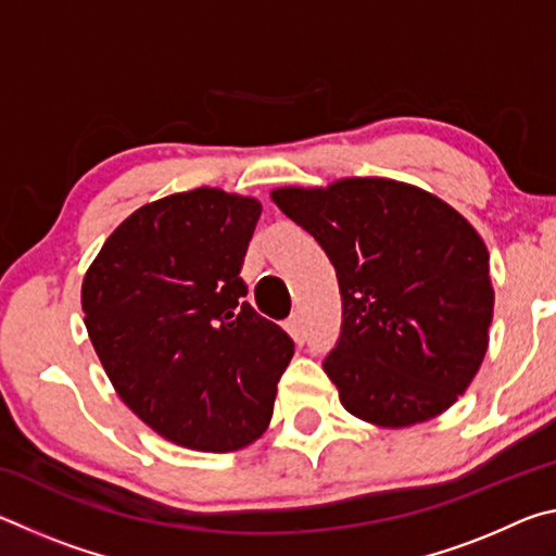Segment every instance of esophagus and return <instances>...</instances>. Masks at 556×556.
<instances>
[{
	"label": "esophagus",
	"mask_w": 556,
	"mask_h": 556,
	"mask_svg": "<svg viewBox=\"0 0 556 556\" xmlns=\"http://www.w3.org/2000/svg\"><path fill=\"white\" fill-rule=\"evenodd\" d=\"M287 331L291 333V338H296L299 343L304 341V318H301V314H291L287 318Z\"/></svg>",
	"instance_id": "esophagus-1"
}]
</instances>
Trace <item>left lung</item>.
<instances>
[{
	"label": "left lung",
	"mask_w": 556,
	"mask_h": 556,
	"mask_svg": "<svg viewBox=\"0 0 556 556\" xmlns=\"http://www.w3.org/2000/svg\"><path fill=\"white\" fill-rule=\"evenodd\" d=\"M331 260L343 301L324 361L353 417L404 429L444 414L488 351V248L456 208L392 178H338L269 193Z\"/></svg>",
	"instance_id": "8db88e82"
}]
</instances>
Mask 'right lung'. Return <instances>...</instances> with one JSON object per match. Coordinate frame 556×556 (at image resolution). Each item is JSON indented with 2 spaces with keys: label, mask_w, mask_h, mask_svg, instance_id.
Wrapping results in <instances>:
<instances>
[{
  "label": "right lung",
  "mask_w": 556,
  "mask_h": 556,
  "mask_svg": "<svg viewBox=\"0 0 556 556\" xmlns=\"http://www.w3.org/2000/svg\"><path fill=\"white\" fill-rule=\"evenodd\" d=\"M260 213L252 195L211 186L166 195L122 220L83 277L112 388L176 446L228 454L269 427L294 341L244 301Z\"/></svg>",
  "instance_id": "add662e5"
}]
</instances>
